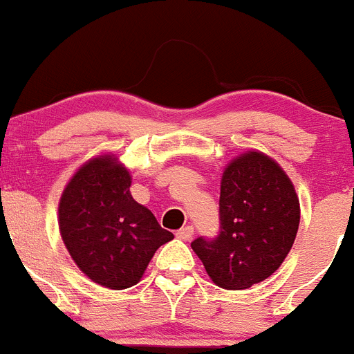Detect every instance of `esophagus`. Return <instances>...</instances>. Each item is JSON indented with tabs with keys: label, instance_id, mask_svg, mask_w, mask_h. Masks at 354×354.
I'll list each match as a JSON object with an SVG mask.
<instances>
[{
	"label": "esophagus",
	"instance_id": "obj_1",
	"mask_svg": "<svg viewBox=\"0 0 354 354\" xmlns=\"http://www.w3.org/2000/svg\"><path fill=\"white\" fill-rule=\"evenodd\" d=\"M176 236L178 237V239H182V241H189V239H192V236H194V229H192L191 225L182 227L180 230H177Z\"/></svg>",
	"mask_w": 354,
	"mask_h": 354
}]
</instances>
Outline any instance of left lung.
<instances>
[{"instance_id":"obj_1","label":"left lung","mask_w":354,"mask_h":354,"mask_svg":"<svg viewBox=\"0 0 354 354\" xmlns=\"http://www.w3.org/2000/svg\"><path fill=\"white\" fill-rule=\"evenodd\" d=\"M220 230L191 248L216 286L248 289L270 277L291 251L299 227V199L284 170L260 151L225 169L220 185Z\"/></svg>"}]
</instances>
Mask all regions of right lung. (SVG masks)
Wrapping results in <instances>:
<instances>
[{"label": "right lung", "instance_id": "obj_1", "mask_svg": "<svg viewBox=\"0 0 354 354\" xmlns=\"http://www.w3.org/2000/svg\"><path fill=\"white\" fill-rule=\"evenodd\" d=\"M129 187L127 169L97 156L77 170L58 206L70 257L91 281L115 291L138 284L155 251L174 239Z\"/></svg>", "mask_w": 354, "mask_h": 354}]
</instances>
